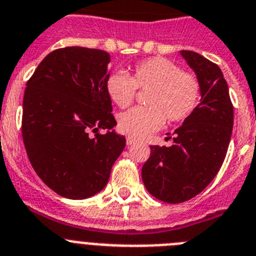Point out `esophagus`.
<instances>
[{
  "mask_svg": "<svg viewBox=\"0 0 256 256\" xmlns=\"http://www.w3.org/2000/svg\"><path fill=\"white\" fill-rule=\"evenodd\" d=\"M134 143H136V139H135V138H131V136L126 138V144H128V146H131V144H134Z\"/></svg>",
  "mask_w": 256,
  "mask_h": 256,
  "instance_id": "esophagus-1",
  "label": "esophagus"
}]
</instances>
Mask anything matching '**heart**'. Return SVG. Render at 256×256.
Returning <instances> with one entry per match:
<instances>
[{
    "label": "heart",
    "instance_id": "b5f03b06",
    "mask_svg": "<svg viewBox=\"0 0 256 256\" xmlns=\"http://www.w3.org/2000/svg\"><path fill=\"white\" fill-rule=\"evenodd\" d=\"M148 90L146 106H135L118 116V130L131 138H144L162 128L165 120L188 118L201 98L200 82L190 73L165 58H150L138 63L131 76L114 70L106 80L110 100L121 108L132 103L135 91Z\"/></svg>",
    "mask_w": 256,
    "mask_h": 256
}]
</instances>
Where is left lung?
I'll list each match as a JSON object with an SVG mask.
<instances>
[{"label": "left lung", "mask_w": 256, "mask_h": 256, "mask_svg": "<svg viewBox=\"0 0 256 256\" xmlns=\"http://www.w3.org/2000/svg\"><path fill=\"white\" fill-rule=\"evenodd\" d=\"M180 55L194 72L201 99L174 131L171 146H150L142 168L146 190L168 204H180L205 190L220 170L233 128V106L220 68L193 51Z\"/></svg>", "instance_id": "8db88e82"}]
</instances>
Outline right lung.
Returning <instances> with one entry per match:
<instances>
[{
    "label": "right lung",
    "mask_w": 256,
    "mask_h": 256,
    "mask_svg": "<svg viewBox=\"0 0 256 256\" xmlns=\"http://www.w3.org/2000/svg\"><path fill=\"white\" fill-rule=\"evenodd\" d=\"M110 55L70 46L55 50L26 82L22 132L42 182L62 197L85 200L108 183L126 146L106 91ZM102 128L106 134L91 137Z\"/></svg>",
    "instance_id": "1"
}]
</instances>
